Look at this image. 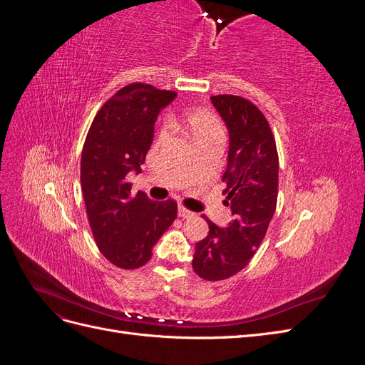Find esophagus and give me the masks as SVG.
<instances>
[{
    "label": "esophagus",
    "mask_w": 365,
    "mask_h": 365,
    "mask_svg": "<svg viewBox=\"0 0 365 365\" xmlns=\"http://www.w3.org/2000/svg\"><path fill=\"white\" fill-rule=\"evenodd\" d=\"M178 215H180V217L187 219V217H192L195 213H193V212H190L189 208H185L184 205H180V207H178Z\"/></svg>",
    "instance_id": "obj_1"
}]
</instances>
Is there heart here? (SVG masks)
Instances as JSON below:
<instances>
[{
  "label": "heart",
  "mask_w": 365,
  "mask_h": 365,
  "mask_svg": "<svg viewBox=\"0 0 365 365\" xmlns=\"http://www.w3.org/2000/svg\"><path fill=\"white\" fill-rule=\"evenodd\" d=\"M165 123L175 129H182L189 132L195 141H200L202 138L222 135L224 137V125L220 118L208 109L202 108H187L180 109L168 114L165 117ZM169 135V129L163 125L158 130V140H164Z\"/></svg>",
  "instance_id": "b5f03b06"
}]
</instances>
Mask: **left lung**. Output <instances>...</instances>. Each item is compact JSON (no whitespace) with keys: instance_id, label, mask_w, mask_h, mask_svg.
Returning <instances> with one entry per match:
<instances>
[{"instance_id":"left-lung-1","label":"left lung","mask_w":365,"mask_h":365,"mask_svg":"<svg viewBox=\"0 0 365 365\" xmlns=\"http://www.w3.org/2000/svg\"><path fill=\"white\" fill-rule=\"evenodd\" d=\"M212 102L230 132L222 195L233 219L219 228L204 216L208 235L196 244L192 267L201 279L217 282L244 269L267 235L277 207L279 153L267 117L251 101L217 94Z\"/></svg>"}]
</instances>
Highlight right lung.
I'll use <instances>...</instances> for the list:
<instances>
[{"mask_svg":"<svg viewBox=\"0 0 365 365\" xmlns=\"http://www.w3.org/2000/svg\"><path fill=\"white\" fill-rule=\"evenodd\" d=\"M176 93L134 82L98 109L81 158V185L97 248L121 269H137L178 215L173 200L152 201L130 192L128 173L141 170L153 140V123Z\"/></svg>","mask_w":365,"mask_h":365,"instance_id":"add662e5","label":"right lung"}]
</instances>
